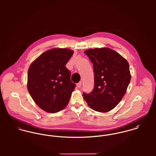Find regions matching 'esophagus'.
I'll use <instances>...</instances> for the list:
<instances>
[{"mask_svg": "<svg viewBox=\"0 0 156 156\" xmlns=\"http://www.w3.org/2000/svg\"><path fill=\"white\" fill-rule=\"evenodd\" d=\"M81 86H82V82H79V83H77V87L78 88H80Z\"/></svg>", "mask_w": 156, "mask_h": 156, "instance_id": "34e87169", "label": "esophagus"}]
</instances>
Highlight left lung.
Segmentation results:
<instances>
[{
	"instance_id": "left-lung-1",
	"label": "left lung",
	"mask_w": 156,
	"mask_h": 156,
	"mask_svg": "<svg viewBox=\"0 0 156 156\" xmlns=\"http://www.w3.org/2000/svg\"><path fill=\"white\" fill-rule=\"evenodd\" d=\"M93 64L94 87L83 98L89 107L99 112L113 109L125 95L131 79L127 61L109 48L85 51Z\"/></svg>"
}]
</instances>
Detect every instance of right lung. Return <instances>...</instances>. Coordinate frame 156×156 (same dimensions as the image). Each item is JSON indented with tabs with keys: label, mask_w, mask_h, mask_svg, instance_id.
I'll list each match as a JSON object with an SVG mask.
<instances>
[{
	"label": "right lung",
	"mask_w": 156,
	"mask_h": 156,
	"mask_svg": "<svg viewBox=\"0 0 156 156\" xmlns=\"http://www.w3.org/2000/svg\"><path fill=\"white\" fill-rule=\"evenodd\" d=\"M74 51L68 48H52L41 54L30 66L27 89L35 103L43 110L56 113L66 108L76 85L66 67Z\"/></svg>",
	"instance_id": "right-lung-1"
}]
</instances>
